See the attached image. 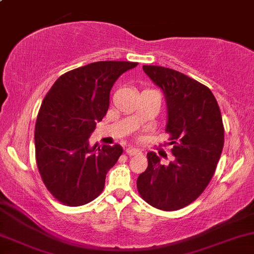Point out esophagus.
<instances>
[{
  "mask_svg": "<svg viewBox=\"0 0 254 254\" xmlns=\"http://www.w3.org/2000/svg\"><path fill=\"white\" fill-rule=\"evenodd\" d=\"M140 151L137 148H135V147H133V146H128L127 148H126V153L128 155H134V154H137V153H139Z\"/></svg>",
  "mask_w": 254,
  "mask_h": 254,
  "instance_id": "obj_1",
  "label": "esophagus"
}]
</instances>
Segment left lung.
I'll return each instance as SVG.
<instances>
[{"mask_svg": "<svg viewBox=\"0 0 254 254\" xmlns=\"http://www.w3.org/2000/svg\"><path fill=\"white\" fill-rule=\"evenodd\" d=\"M142 69L165 95L174 160L161 165L154 152L147 153L148 167L137 178V190L153 207L177 211L198 198L213 177L224 147L223 118L202 83L160 65Z\"/></svg>", "mask_w": 254, "mask_h": 254, "instance_id": "obj_1", "label": "left lung"}]
</instances>
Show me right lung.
Listing matches in <instances>:
<instances>
[{"label":"right lung","instance_id":"obj_1","mask_svg":"<svg viewBox=\"0 0 254 254\" xmlns=\"http://www.w3.org/2000/svg\"><path fill=\"white\" fill-rule=\"evenodd\" d=\"M137 62L99 61L61 75L43 99L35 125L36 165L47 190L67 206L88 203L103 190L120 145L89 146L109 107L113 84Z\"/></svg>","mask_w":254,"mask_h":254}]
</instances>
